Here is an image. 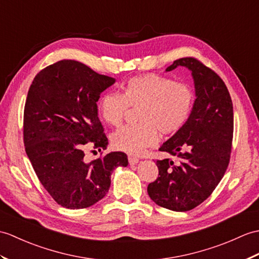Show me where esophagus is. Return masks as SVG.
<instances>
[{"label":"esophagus","mask_w":259,"mask_h":259,"mask_svg":"<svg viewBox=\"0 0 259 259\" xmlns=\"http://www.w3.org/2000/svg\"><path fill=\"white\" fill-rule=\"evenodd\" d=\"M129 163L130 165H135L137 163H139V159H137L135 157H129Z\"/></svg>","instance_id":"1"}]
</instances>
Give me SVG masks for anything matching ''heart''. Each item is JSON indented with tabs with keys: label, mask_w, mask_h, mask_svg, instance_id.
Segmentation results:
<instances>
[{
	"label": "heart",
	"mask_w": 259,
	"mask_h": 259,
	"mask_svg": "<svg viewBox=\"0 0 259 259\" xmlns=\"http://www.w3.org/2000/svg\"><path fill=\"white\" fill-rule=\"evenodd\" d=\"M195 93L188 83L157 74L132 77L122 86V94L106 92L97 102L99 115L108 124L119 125L129 106L138 110L140 123L124 125L113 134L112 146L132 155L158 141V132L171 136L181 130L193 111Z\"/></svg>",
	"instance_id": "b5f03b06"
}]
</instances>
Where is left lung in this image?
Listing matches in <instances>:
<instances>
[{"label": "left lung", "mask_w": 259, "mask_h": 259, "mask_svg": "<svg viewBox=\"0 0 259 259\" xmlns=\"http://www.w3.org/2000/svg\"><path fill=\"white\" fill-rule=\"evenodd\" d=\"M179 66L188 68L193 78V111L184 127L160 147L178 161H157L159 177L148 185V194L162 207L185 212L205 201L224 177L234 116L230 93L218 74L192 57L174 61L165 71Z\"/></svg>", "instance_id": "8db88e82"}]
</instances>
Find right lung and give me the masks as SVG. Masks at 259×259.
Listing matches in <instances>:
<instances>
[{
	"label": "right lung",
	"instance_id": "right-lung-1",
	"mask_svg": "<svg viewBox=\"0 0 259 259\" xmlns=\"http://www.w3.org/2000/svg\"><path fill=\"white\" fill-rule=\"evenodd\" d=\"M116 82L85 64L64 59L40 70L28 89L24 108V144L36 176L59 205L79 209L100 201L111 173L127 166L123 152L86 162V144L106 149L98 118L100 94Z\"/></svg>",
	"mask_w": 259,
	"mask_h": 259
}]
</instances>
